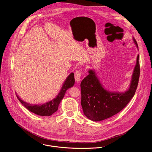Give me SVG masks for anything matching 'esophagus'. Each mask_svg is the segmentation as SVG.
<instances>
[{
    "label": "esophagus",
    "instance_id": "obj_1",
    "mask_svg": "<svg viewBox=\"0 0 152 152\" xmlns=\"http://www.w3.org/2000/svg\"><path fill=\"white\" fill-rule=\"evenodd\" d=\"M81 77H82V71L80 70H78L76 71L75 73V80L76 82H79L81 79Z\"/></svg>",
    "mask_w": 152,
    "mask_h": 152
}]
</instances>
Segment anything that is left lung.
<instances>
[{
	"label": "left lung",
	"instance_id": "1",
	"mask_svg": "<svg viewBox=\"0 0 152 152\" xmlns=\"http://www.w3.org/2000/svg\"><path fill=\"white\" fill-rule=\"evenodd\" d=\"M133 40L138 48L134 38ZM89 73L80 83L82 107L89 119L102 121L121 112L134 96L140 76L139 55L137 58L130 88L124 93L107 91L103 88L93 70H89Z\"/></svg>",
	"mask_w": 152,
	"mask_h": 152
}]
</instances>
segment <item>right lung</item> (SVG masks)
I'll list each match as a JSON object with an SVG mask.
<instances>
[{
  "label": "right lung",
  "mask_w": 152,
  "mask_h": 152,
  "mask_svg": "<svg viewBox=\"0 0 152 152\" xmlns=\"http://www.w3.org/2000/svg\"><path fill=\"white\" fill-rule=\"evenodd\" d=\"M75 84V77L74 73H71L69 76L67 77L65 82H64L63 86L61 89V91L56 98L53 99L51 101H49L46 103L42 104H31L28 103L22 99H20L19 96L16 94V96L18 100L20 102V103L31 112L35 113L36 115L43 116H51L53 113L56 112L59 105V103L63 98L64 94L66 91L72 87Z\"/></svg>",
  "instance_id": "add662e5"
}]
</instances>
